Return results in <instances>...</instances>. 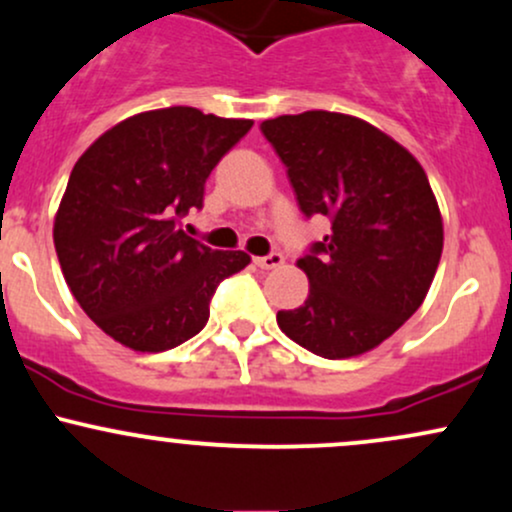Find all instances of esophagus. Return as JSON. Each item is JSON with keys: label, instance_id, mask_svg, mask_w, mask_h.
I'll return each mask as SVG.
<instances>
[{"label": "esophagus", "instance_id": "34e87169", "mask_svg": "<svg viewBox=\"0 0 512 512\" xmlns=\"http://www.w3.org/2000/svg\"><path fill=\"white\" fill-rule=\"evenodd\" d=\"M255 264L260 269H276L284 264V255H281V252H269V255L264 257H255Z\"/></svg>", "mask_w": 512, "mask_h": 512}]
</instances>
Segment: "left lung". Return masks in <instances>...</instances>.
<instances>
[{"label":"left lung","instance_id":"obj_1","mask_svg":"<svg viewBox=\"0 0 512 512\" xmlns=\"http://www.w3.org/2000/svg\"><path fill=\"white\" fill-rule=\"evenodd\" d=\"M298 207L332 233L298 260L310 293L279 310L281 332L322 358L375 349L424 303L443 252V219L424 168L358 117L308 110L264 120Z\"/></svg>","mask_w":512,"mask_h":512}]
</instances>
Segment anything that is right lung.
Listing matches in <instances>:
<instances>
[{"label":"right lung","mask_w":512,"mask_h":512,"mask_svg":"<svg viewBox=\"0 0 512 512\" xmlns=\"http://www.w3.org/2000/svg\"><path fill=\"white\" fill-rule=\"evenodd\" d=\"M252 120L175 105L127 117L69 175L55 216L62 274L84 313L134 351H166L202 330L216 286L250 264L180 228L204 182Z\"/></svg>","instance_id":"1"}]
</instances>
